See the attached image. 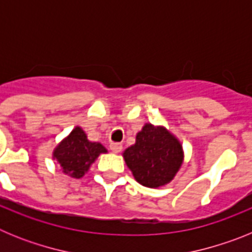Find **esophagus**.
Segmentation results:
<instances>
[{
	"instance_id": "1",
	"label": "esophagus",
	"mask_w": 252,
	"mask_h": 252,
	"mask_svg": "<svg viewBox=\"0 0 252 252\" xmlns=\"http://www.w3.org/2000/svg\"><path fill=\"white\" fill-rule=\"evenodd\" d=\"M110 149L113 151V153H120V151L122 150V145L120 144V142H113V144H111L110 145Z\"/></svg>"
}]
</instances>
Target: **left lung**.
<instances>
[{"label": "left lung", "mask_w": 252, "mask_h": 252, "mask_svg": "<svg viewBox=\"0 0 252 252\" xmlns=\"http://www.w3.org/2000/svg\"><path fill=\"white\" fill-rule=\"evenodd\" d=\"M124 158L140 184L158 188L177 174L183 151L180 142L165 128L146 124L136 135V144L125 150Z\"/></svg>", "instance_id": "1"}]
</instances>
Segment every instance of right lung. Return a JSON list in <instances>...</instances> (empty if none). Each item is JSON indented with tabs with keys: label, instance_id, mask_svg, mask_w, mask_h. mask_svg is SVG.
<instances>
[{
	"label": "right lung",
	"instance_id": "add662e5",
	"mask_svg": "<svg viewBox=\"0 0 252 252\" xmlns=\"http://www.w3.org/2000/svg\"><path fill=\"white\" fill-rule=\"evenodd\" d=\"M106 149L98 142H91L81 127H75L64 141L55 149L54 158L64 173L73 178H82L90 165Z\"/></svg>",
	"mask_w": 252,
	"mask_h": 252
}]
</instances>
